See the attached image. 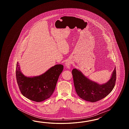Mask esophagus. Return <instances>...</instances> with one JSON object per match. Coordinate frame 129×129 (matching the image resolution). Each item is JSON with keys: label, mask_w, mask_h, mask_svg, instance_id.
I'll use <instances>...</instances> for the list:
<instances>
[{"label": "esophagus", "mask_w": 129, "mask_h": 129, "mask_svg": "<svg viewBox=\"0 0 129 129\" xmlns=\"http://www.w3.org/2000/svg\"><path fill=\"white\" fill-rule=\"evenodd\" d=\"M72 62V61L71 60H70V59H68V60H67L66 61V68L70 69Z\"/></svg>", "instance_id": "1"}]
</instances>
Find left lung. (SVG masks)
<instances>
[{
  "label": "left lung",
  "mask_w": 129,
  "mask_h": 129,
  "mask_svg": "<svg viewBox=\"0 0 129 129\" xmlns=\"http://www.w3.org/2000/svg\"><path fill=\"white\" fill-rule=\"evenodd\" d=\"M72 73L77 95L86 101L94 102L103 99L112 92L115 86L116 78L115 67L109 80L102 84L89 79L79 70L74 69Z\"/></svg>",
  "instance_id": "left-lung-1"
}]
</instances>
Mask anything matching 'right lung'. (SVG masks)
<instances>
[{"label": "right lung", "mask_w": 129, "mask_h": 129, "mask_svg": "<svg viewBox=\"0 0 129 129\" xmlns=\"http://www.w3.org/2000/svg\"><path fill=\"white\" fill-rule=\"evenodd\" d=\"M63 69V65L56 64L41 75L27 77L22 73L17 62L16 78L22 94L27 99L36 102H42L49 98L54 91Z\"/></svg>", "instance_id": "right-lung-1"}]
</instances>
